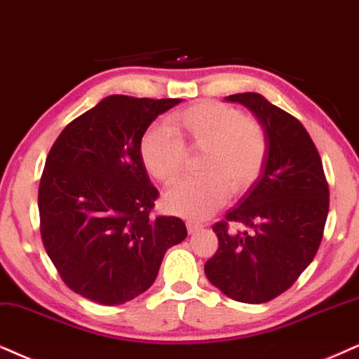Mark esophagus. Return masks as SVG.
Here are the masks:
<instances>
[{"instance_id":"1","label":"esophagus","mask_w":359,"mask_h":359,"mask_svg":"<svg viewBox=\"0 0 359 359\" xmlns=\"http://www.w3.org/2000/svg\"><path fill=\"white\" fill-rule=\"evenodd\" d=\"M202 224H198V222H187V230H189V233H195V232H198V230L202 229Z\"/></svg>"}]
</instances>
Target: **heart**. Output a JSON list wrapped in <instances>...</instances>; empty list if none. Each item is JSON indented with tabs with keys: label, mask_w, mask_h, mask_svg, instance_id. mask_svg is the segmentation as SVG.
<instances>
[{
	"label": "heart",
	"mask_w": 359,
	"mask_h": 359,
	"mask_svg": "<svg viewBox=\"0 0 359 359\" xmlns=\"http://www.w3.org/2000/svg\"><path fill=\"white\" fill-rule=\"evenodd\" d=\"M169 127H151L139 142V156L147 174L170 185L182 174L185 149L203 152L198 164L202 177L185 179L164 197L175 215L205 219L226 202L230 194L250 190L269 157L263 126L237 107L219 101H202L174 112Z\"/></svg>",
	"instance_id": "heart-1"
}]
</instances>
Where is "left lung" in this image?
<instances>
[{"instance_id":"obj_1","label":"left lung","mask_w":359,"mask_h":359,"mask_svg":"<svg viewBox=\"0 0 359 359\" xmlns=\"http://www.w3.org/2000/svg\"><path fill=\"white\" fill-rule=\"evenodd\" d=\"M226 101L248 107L269 139L260 179L212 226L219 238L208 258L207 278L232 300L266 303L292 287L318 252L330 208L321 157L297 117L257 93ZM230 223L248 226L229 230Z\"/></svg>"}]
</instances>
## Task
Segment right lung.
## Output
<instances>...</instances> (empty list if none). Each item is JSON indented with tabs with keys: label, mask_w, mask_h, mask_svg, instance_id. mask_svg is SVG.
I'll use <instances>...</instances> for the list:
<instances>
[{
	"label": "right lung",
	"mask_w": 359,
	"mask_h": 359,
	"mask_svg": "<svg viewBox=\"0 0 359 359\" xmlns=\"http://www.w3.org/2000/svg\"><path fill=\"white\" fill-rule=\"evenodd\" d=\"M180 101L109 96L69 122L48 154L41 238L61 280L88 300L116 306L139 297L187 237L179 217H151L158 190L139 156L147 127Z\"/></svg>",
	"instance_id": "1"
}]
</instances>
